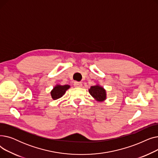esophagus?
I'll use <instances>...</instances> for the list:
<instances>
[{
	"mask_svg": "<svg viewBox=\"0 0 158 158\" xmlns=\"http://www.w3.org/2000/svg\"><path fill=\"white\" fill-rule=\"evenodd\" d=\"M73 85H74L75 87H76V88H80V87L82 86V82L75 81L74 83H73Z\"/></svg>",
	"mask_w": 158,
	"mask_h": 158,
	"instance_id": "34e87169",
	"label": "esophagus"
}]
</instances>
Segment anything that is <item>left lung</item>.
Here are the masks:
<instances>
[{"mask_svg": "<svg viewBox=\"0 0 158 158\" xmlns=\"http://www.w3.org/2000/svg\"><path fill=\"white\" fill-rule=\"evenodd\" d=\"M90 95L94 97L98 101H103L106 99V91L100 86H91L89 89Z\"/></svg>", "mask_w": 158, "mask_h": 158, "instance_id": "left-lung-1", "label": "left lung"}]
</instances>
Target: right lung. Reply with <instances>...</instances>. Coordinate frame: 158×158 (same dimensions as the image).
I'll use <instances>...</instances> for the list:
<instances>
[{
	"label": "right lung",
	"instance_id": "add662e5",
	"mask_svg": "<svg viewBox=\"0 0 158 158\" xmlns=\"http://www.w3.org/2000/svg\"><path fill=\"white\" fill-rule=\"evenodd\" d=\"M70 88L69 85H64V86H60L57 85L54 88V89L51 92V96L54 100H56L61 98L65 93V92Z\"/></svg>",
	"mask_w": 158,
	"mask_h": 158
}]
</instances>
